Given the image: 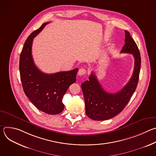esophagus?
<instances>
[{"label":"esophagus","mask_w":156,"mask_h":156,"mask_svg":"<svg viewBox=\"0 0 156 156\" xmlns=\"http://www.w3.org/2000/svg\"><path fill=\"white\" fill-rule=\"evenodd\" d=\"M86 73V70L85 69H80L78 71V75H84Z\"/></svg>","instance_id":"34e87169"}]
</instances>
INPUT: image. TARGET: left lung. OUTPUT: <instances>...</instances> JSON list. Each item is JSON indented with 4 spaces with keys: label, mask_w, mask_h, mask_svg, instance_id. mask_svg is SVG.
<instances>
[{
    "label": "left lung",
    "mask_w": 156,
    "mask_h": 156,
    "mask_svg": "<svg viewBox=\"0 0 156 156\" xmlns=\"http://www.w3.org/2000/svg\"><path fill=\"white\" fill-rule=\"evenodd\" d=\"M125 32V45L121 52L133 54L135 67L128 83L116 93L106 92L93 72L87 80L81 84L86 114L94 120H105L120 113L128 103L137 87L141 68L140 52L136 42L127 31Z\"/></svg>",
    "instance_id": "obj_1"
}]
</instances>
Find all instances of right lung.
Segmentation results:
<instances>
[{"mask_svg": "<svg viewBox=\"0 0 156 156\" xmlns=\"http://www.w3.org/2000/svg\"><path fill=\"white\" fill-rule=\"evenodd\" d=\"M49 23H44L26 40L20 57V73L26 96L39 110L51 115L62 112V99L69 86L76 81L78 69L53 74L40 71L33 61L31 49L33 39Z\"/></svg>", "mask_w": 156, "mask_h": 156, "instance_id": "1", "label": "right lung"}]
</instances>
